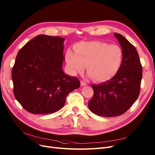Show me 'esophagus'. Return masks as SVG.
<instances>
[{
    "mask_svg": "<svg viewBox=\"0 0 155 155\" xmlns=\"http://www.w3.org/2000/svg\"><path fill=\"white\" fill-rule=\"evenodd\" d=\"M86 84H87L86 83V82H84V81H82V80H81V86H86Z\"/></svg>",
    "mask_w": 155,
    "mask_h": 155,
    "instance_id": "34e87169",
    "label": "esophagus"
}]
</instances>
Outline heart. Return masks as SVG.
<instances>
[{
    "label": "heart",
    "instance_id": "1",
    "mask_svg": "<svg viewBox=\"0 0 155 155\" xmlns=\"http://www.w3.org/2000/svg\"><path fill=\"white\" fill-rule=\"evenodd\" d=\"M76 53L68 49L67 65L72 73L81 72L86 65L89 76L97 82L112 79L120 69L123 54L117 45L103 42H83L75 46Z\"/></svg>",
    "mask_w": 155,
    "mask_h": 155
}]
</instances>
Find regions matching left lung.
<instances>
[{
    "label": "left lung",
    "instance_id": "left-lung-1",
    "mask_svg": "<svg viewBox=\"0 0 155 155\" xmlns=\"http://www.w3.org/2000/svg\"><path fill=\"white\" fill-rule=\"evenodd\" d=\"M123 54L120 69L109 81L91 84L94 97L88 102L93 113L103 117L120 116L137 100L142 78V67L138 53L125 38L114 33Z\"/></svg>",
    "mask_w": 155,
    "mask_h": 155
}]
</instances>
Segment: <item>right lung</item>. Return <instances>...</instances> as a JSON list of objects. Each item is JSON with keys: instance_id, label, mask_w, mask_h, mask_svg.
Listing matches in <instances>:
<instances>
[{"instance_id": "right-lung-1", "label": "right lung", "mask_w": 155, "mask_h": 155, "mask_svg": "<svg viewBox=\"0 0 155 155\" xmlns=\"http://www.w3.org/2000/svg\"><path fill=\"white\" fill-rule=\"evenodd\" d=\"M64 38L39 35L18 51L12 69L14 95L28 112L52 114L64 106L69 93L80 86L78 78L62 69Z\"/></svg>"}]
</instances>
